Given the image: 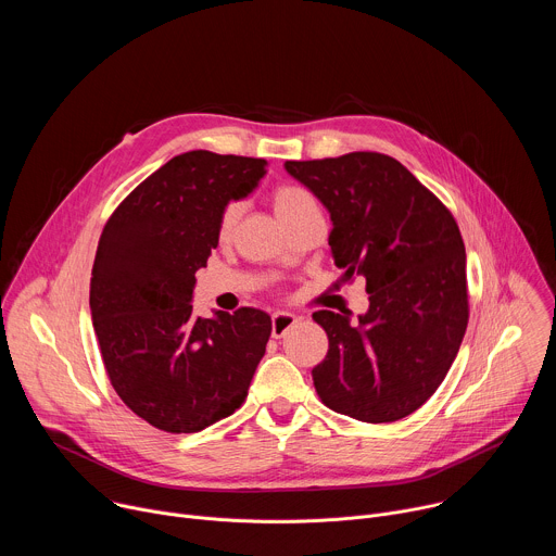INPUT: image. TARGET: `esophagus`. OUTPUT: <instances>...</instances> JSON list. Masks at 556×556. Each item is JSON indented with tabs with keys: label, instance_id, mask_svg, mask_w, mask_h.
I'll use <instances>...</instances> for the list:
<instances>
[{
	"label": "esophagus",
	"instance_id": "esophagus-1",
	"mask_svg": "<svg viewBox=\"0 0 556 556\" xmlns=\"http://www.w3.org/2000/svg\"><path fill=\"white\" fill-rule=\"evenodd\" d=\"M296 324V316L290 312H275L273 314V337L281 339L292 326Z\"/></svg>",
	"mask_w": 556,
	"mask_h": 556
}]
</instances>
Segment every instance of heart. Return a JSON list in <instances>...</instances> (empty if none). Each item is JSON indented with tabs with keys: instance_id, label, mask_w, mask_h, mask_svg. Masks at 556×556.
Instances as JSON below:
<instances>
[{
	"instance_id": "heart-1",
	"label": "heart",
	"mask_w": 556,
	"mask_h": 556,
	"mask_svg": "<svg viewBox=\"0 0 556 556\" xmlns=\"http://www.w3.org/2000/svg\"><path fill=\"white\" fill-rule=\"evenodd\" d=\"M273 204H275L277 215L281 217V222H288L290 217H294L303 208L319 206V204H316V198L299 185H279L273 191ZM240 215H242V204L240 202H228L222 208L219 219H217V237H219V240H228L237 219H240Z\"/></svg>"
}]
</instances>
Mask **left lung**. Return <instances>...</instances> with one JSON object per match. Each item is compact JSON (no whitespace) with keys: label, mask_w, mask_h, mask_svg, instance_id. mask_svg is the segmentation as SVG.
<instances>
[{"label":"left lung","mask_w":556,"mask_h":556,"mask_svg":"<svg viewBox=\"0 0 556 556\" xmlns=\"http://www.w3.org/2000/svg\"><path fill=\"white\" fill-rule=\"evenodd\" d=\"M286 172L324 202L343 281L363 275L369 309L312 319L330 341L312 369L332 412L395 422L420 409L451 369L468 324L466 253L451 211L395 157L352 151L288 161Z\"/></svg>","instance_id":"left-lung-1"}]
</instances>
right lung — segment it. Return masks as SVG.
I'll return each instance as SVG.
<instances>
[{
  "mask_svg": "<svg viewBox=\"0 0 556 556\" xmlns=\"http://www.w3.org/2000/svg\"><path fill=\"white\" fill-rule=\"evenodd\" d=\"M264 157L187 151L142 180L110 215L94 257L90 309L121 401L167 433H195L240 409L266 352L255 307L193 314L195 273L217 247L228 200L247 198Z\"/></svg>",
  "mask_w": 556,
  "mask_h": 556,
  "instance_id": "add662e5",
  "label": "right lung"
}]
</instances>
